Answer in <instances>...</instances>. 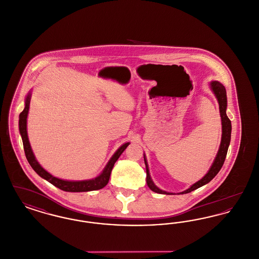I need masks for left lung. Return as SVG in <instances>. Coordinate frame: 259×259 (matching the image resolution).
Wrapping results in <instances>:
<instances>
[{
	"instance_id": "1",
	"label": "left lung",
	"mask_w": 259,
	"mask_h": 259,
	"mask_svg": "<svg viewBox=\"0 0 259 259\" xmlns=\"http://www.w3.org/2000/svg\"><path fill=\"white\" fill-rule=\"evenodd\" d=\"M210 87L211 90L213 91L215 97L219 101L220 104V112H221V117H222V143H221V147L219 149V152L217 154V157L213 161L209 172L206 174V176L201 179L200 181H198L197 183H195L192 186H190L188 189L185 190L184 192H181V194H185V193H189L195 189H197L199 187L203 186L209 183L217 175L218 172L221 171L222 165L225 160L226 154H227V150H228V147L230 144V139H231V121L228 118V116L226 115V107H227V97H226V90L225 87L222 85L221 82L219 81H212L210 82ZM144 159H145V164H146V168H147V184H148V187L156 192V193H160V194H171L168 193L166 191H163L159 189L156 185L153 184V182L150 179L149 176V171H148V163H147V159L146 156L144 155Z\"/></svg>"
}]
</instances>
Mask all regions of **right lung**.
Wrapping results in <instances>:
<instances>
[{"instance_id": "add662e5", "label": "right lung", "mask_w": 259, "mask_h": 259, "mask_svg": "<svg viewBox=\"0 0 259 259\" xmlns=\"http://www.w3.org/2000/svg\"><path fill=\"white\" fill-rule=\"evenodd\" d=\"M30 99H31V94L29 93L27 98H26V102H25L24 110L21 111L20 114H19V131H20L22 142H23V148H24L26 158L29 162V164L31 165V167L34 169V171L37 172L39 177H41L42 179L50 182V184L55 185L56 187L60 188L61 190L68 191V192H85V191L98 190V189H101V188H103V187H105L106 185H108L110 177H111V170L113 168L114 163L119 158V156L125 150V148L128 147L129 143L124 144L116 150V152L111 157V160L109 161V163L105 167L103 172L95 179H92V180H89V181H80V182H69V181H63V180H60L58 178H55V177L51 176L50 172H47L37 163V161L35 158V155L32 151L29 140H28V136H27V115H28V111H29Z\"/></svg>"}]
</instances>
